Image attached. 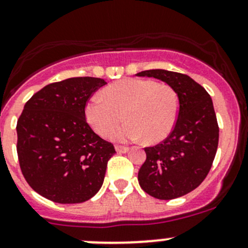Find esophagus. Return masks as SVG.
<instances>
[{
	"label": "esophagus",
	"instance_id": "1",
	"mask_svg": "<svg viewBox=\"0 0 248 248\" xmlns=\"http://www.w3.org/2000/svg\"><path fill=\"white\" fill-rule=\"evenodd\" d=\"M115 150H116V151L119 152V154H126V152L129 151V147L120 146V145H116V146H115Z\"/></svg>",
	"mask_w": 248,
	"mask_h": 248
}]
</instances>
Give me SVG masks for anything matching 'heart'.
<instances>
[{"label":"heart","instance_id":"heart-1","mask_svg":"<svg viewBox=\"0 0 248 248\" xmlns=\"http://www.w3.org/2000/svg\"><path fill=\"white\" fill-rule=\"evenodd\" d=\"M103 97L87 102L85 114L96 133L108 137L123 119L127 122L111 134L117 141L145 137L147 142L166 139L179 116V98L172 87L150 79H124L109 85Z\"/></svg>","mask_w":248,"mask_h":248}]
</instances>
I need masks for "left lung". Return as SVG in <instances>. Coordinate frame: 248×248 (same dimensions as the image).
Here are the masks:
<instances>
[{"label":"left lung","mask_w":248,"mask_h":248,"mask_svg":"<svg viewBox=\"0 0 248 248\" xmlns=\"http://www.w3.org/2000/svg\"><path fill=\"white\" fill-rule=\"evenodd\" d=\"M138 77L156 78L174 89L179 116L174 129L156 146L145 147L140 187L162 201L179 198L196 189L211 169L218 146V124L206 90L186 74L150 69Z\"/></svg>","instance_id":"left-lung-1"}]
</instances>
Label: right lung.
Returning <instances> with one entry per match:
<instances>
[{"instance_id":"add662e5","label":"right lung","mask_w":248,"mask_h":248,"mask_svg":"<svg viewBox=\"0 0 248 248\" xmlns=\"http://www.w3.org/2000/svg\"><path fill=\"white\" fill-rule=\"evenodd\" d=\"M106 84L101 78H69L46 85L25 104L16 124L20 169L44 198L78 204L103 185L115 149L92 131L85 107Z\"/></svg>"}]
</instances>
